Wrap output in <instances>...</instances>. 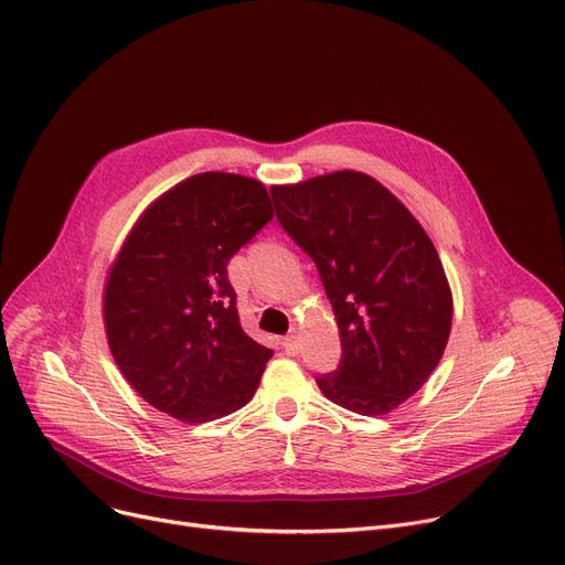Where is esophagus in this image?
<instances>
[{"label":"esophagus","mask_w":565,"mask_h":565,"mask_svg":"<svg viewBox=\"0 0 565 565\" xmlns=\"http://www.w3.org/2000/svg\"><path fill=\"white\" fill-rule=\"evenodd\" d=\"M281 343H284V351L288 355H298L300 353V339H298V334H288Z\"/></svg>","instance_id":"esophagus-1"}]
</instances>
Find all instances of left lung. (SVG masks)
I'll use <instances>...</instances> for the list:
<instances>
[{
    "label": "left lung",
    "mask_w": 565,
    "mask_h": 565,
    "mask_svg": "<svg viewBox=\"0 0 565 565\" xmlns=\"http://www.w3.org/2000/svg\"><path fill=\"white\" fill-rule=\"evenodd\" d=\"M284 231L313 258L339 326L341 362L316 379L360 415H385L444 358L452 290L434 242L408 207L360 170L277 184Z\"/></svg>",
    "instance_id": "8db88e82"
}]
</instances>
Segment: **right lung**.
<instances>
[{
    "label": "right lung",
    "instance_id": "1",
    "mask_svg": "<svg viewBox=\"0 0 565 565\" xmlns=\"http://www.w3.org/2000/svg\"><path fill=\"white\" fill-rule=\"evenodd\" d=\"M275 216L263 182L199 173L145 207L108 269L104 326L121 376L180 423L242 408L273 351L239 326L228 260Z\"/></svg>",
    "mask_w": 565,
    "mask_h": 565
}]
</instances>
